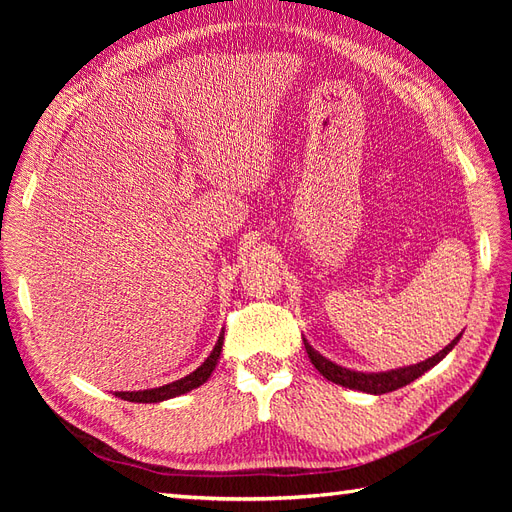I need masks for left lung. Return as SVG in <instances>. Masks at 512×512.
<instances>
[{
    "mask_svg": "<svg viewBox=\"0 0 512 512\" xmlns=\"http://www.w3.org/2000/svg\"><path fill=\"white\" fill-rule=\"evenodd\" d=\"M463 331L453 339L451 344L444 346L440 352H436L429 359L416 363V365H408V367H397V369H389V371H356V369H348L333 363L327 356H322L316 348H312V344L307 342L303 337V344L307 350L309 361L320 371V374L327 378L329 382H335L339 386H346V389H354V391H363L369 395H382V393H391L395 389H401L410 382H414L418 376H423L425 371H429L431 367H436L444 356L451 352L457 342L461 339Z\"/></svg>",
    "mask_w": 512,
    "mask_h": 512,
    "instance_id": "8db88e82",
    "label": "left lung"
}]
</instances>
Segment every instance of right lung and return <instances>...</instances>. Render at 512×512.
I'll list each match as a JSON object with an SVG mask.
<instances>
[{
  "instance_id": "1",
  "label": "right lung",
  "mask_w": 512,
  "mask_h": 512,
  "mask_svg": "<svg viewBox=\"0 0 512 512\" xmlns=\"http://www.w3.org/2000/svg\"><path fill=\"white\" fill-rule=\"evenodd\" d=\"M222 346H224V329L218 337V342H215L211 354L205 359L203 365H198L192 374L183 376L181 380L175 382H168L164 386H156V389H145V391H117L115 397L119 399H126V401H134V404H160V401L166 399H173L179 395L190 393L194 389H198L200 384H205L209 380V376L213 374L215 365L220 361V354H222Z\"/></svg>"
}]
</instances>
